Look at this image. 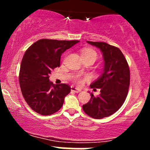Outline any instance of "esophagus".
I'll return each instance as SVG.
<instances>
[{
  "label": "esophagus",
  "instance_id": "1",
  "mask_svg": "<svg viewBox=\"0 0 150 150\" xmlns=\"http://www.w3.org/2000/svg\"><path fill=\"white\" fill-rule=\"evenodd\" d=\"M71 91L73 92H75V93H79V92L81 91V89L77 88L74 87V86H71Z\"/></svg>",
  "mask_w": 150,
  "mask_h": 150
}]
</instances>
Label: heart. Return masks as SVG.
Here are the masks:
<instances>
[{
  "mask_svg": "<svg viewBox=\"0 0 150 150\" xmlns=\"http://www.w3.org/2000/svg\"><path fill=\"white\" fill-rule=\"evenodd\" d=\"M81 56H82V57H86V58H93L95 59V60L97 58V54H96V51L93 49H90V48H86V49L83 50ZM88 80V76H83L81 75H76L73 78L74 83L78 86H82L85 83V81H87Z\"/></svg>",
  "mask_w": 150,
  "mask_h": 150,
  "instance_id": "1",
  "label": "heart"
}]
</instances>
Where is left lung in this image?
Here are the masks:
<instances>
[{
  "label": "left lung",
  "instance_id": "8db88e82",
  "mask_svg": "<svg viewBox=\"0 0 150 150\" xmlns=\"http://www.w3.org/2000/svg\"><path fill=\"white\" fill-rule=\"evenodd\" d=\"M87 43L101 50L104 64L102 75L90 86L93 90L100 89V94L91 93L90 101L83 105V110L93 118L102 119L114 114L125 102L130 84L129 67L117 47L104 42Z\"/></svg>",
  "mask_w": 150,
  "mask_h": 150
}]
</instances>
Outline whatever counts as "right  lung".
Instances as JSON below:
<instances>
[{"mask_svg": "<svg viewBox=\"0 0 150 150\" xmlns=\"http://www.w3.org/2000/svg\"><path fill=\"white\" fill-rule=\"evenodd\" d=\"M79 40L40 39L25 51L21 62L19 85L30 108L42 115L59 110L70 92L68 85H54L49 81L51 72L60 66L62 54Z\"/></svg>", "mask_w": 150, "mask_h": 150, "instance_id": "right-lung-1", "label": "right lung"}]
</instances>
